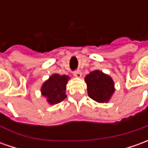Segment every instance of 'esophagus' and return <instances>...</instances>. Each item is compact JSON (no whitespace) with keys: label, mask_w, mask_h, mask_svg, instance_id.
Here are the masks:
<instances>
[{"label":"esophagus","mask_w":148,"mask_h":148,"mask_svg":"<svg viewBox=\"0 0 148 148\" xmlns=\"http://www.w3.org/2000/svg\"><path fill=\"white\" fill-rule=\"evenodd\" d=\"M73 74L76 77H82V72L80 71H75L73 72Z\"/></svg>","instance_id":"obj_1"}]
</instances>
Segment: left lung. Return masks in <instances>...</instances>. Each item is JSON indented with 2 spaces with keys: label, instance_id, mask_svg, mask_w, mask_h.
Listing matches in <instances>:
<instances>
[{
  "label": "left lung",
  "instance_id": "left-lung-1",
  "mask_svg": "<svg viewBox=\"0 0 148 148\" xmlns=\"http://www.w3.org/2000/svg\"><path fill=\"white\" fill-rule=\"evenodd\" d=\"M90 98L99 103H107L114 93V82L102 71H94L85 77Z\"/></svg>",
  "mask_w": 148,
  "mask_h": 148
}]
</instances>
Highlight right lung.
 Here are the masks:
<instances>
[{
	"label": "right lung",
	"instance_id": "right-lung-1",
	"mask_svg": "<svg viewBox=\"0 0 148 148\" xmlns=\"http://www.w3.org/2000/svg\"><path fill=\"white\" fill-rule=\"evenodd\" d=\"M70 77L67 75L54 74L42 84L41 93L47 97L50 105H55L61 102L66 97V89Z\"/></svg>",
	"mask_w": 148,
	"mask_h": 148
}]
</instances>
